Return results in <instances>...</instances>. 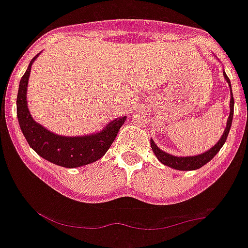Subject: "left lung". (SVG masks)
I'll return each mask as SVG.
<instances>
[{"mask_svg": "<svg viewBox=\"0 0 248 248\" xmlns=\"http://www.w3.org/2000/svg\"><path fill=\"white\" fill-rule=\"evenodd\" d=\"M224 75L225 81L228 82L230 87V114L229 117H228L227 121V126H225L224 132H223L222 137L218 140L217 144L212 146L211 149H208L207 151L202 154H199V155H194V156H175L172 155V154L165 153V151L161 150L157 145L155 144V141L153 140V138L150 139V145L151 149H153L154 154L156 155L157 160L160 161L161 163L163 165L168 166V167L173 168V170H199L202 166H205L206 163L210 162L213 157L218 154V151L220 150L223 145H224L225 140L228 138V134H229L230 127H232V115H234V98H232V83H230L229 78L227 76V74L223 73Z\"/></svg>", "mask_w": 248, "mask_h": 248, "instance_id": "8db88e82", "label": "left lung"}]
</instances>
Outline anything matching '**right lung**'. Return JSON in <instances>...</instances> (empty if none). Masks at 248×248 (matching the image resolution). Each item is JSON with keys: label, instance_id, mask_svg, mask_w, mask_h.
I'll use <instances>...</instances> for the list:
<instances>
[{"label": "right lung", "instance_id": "right-lung-1", "mask_svg": "<svg viewBox=\"0 0 248 248\" xmlns=\"http://www.w3.org/2000/svg\"><path fill=\"white\" fill-rule=\"evenodd\" d=\"M40 54L41 52L32 58L19 83L18 97H16V116L24 137L28 140L29 145L41 157L54 165L66 168H75L95 162L109 150L110 145L114 143L119 129L124 124L127 116L112 120L97 133L78 137L59 136L48 131L42 124H37L29 111L26 93H28L31 66Z\"/></svg>", "mask_w": 248, "mask_h": 248}]
</instances>
